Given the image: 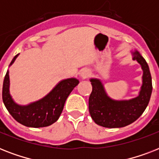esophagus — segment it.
<instances>
[{"label":"esophagus","mask_w":159,"mask_h":159,"mask_svg":"<svg viewBox=\"0 0 159 159\" xmlns=\"http://www.w3.org/2000/svg\"><path fill=\"white\" fill-rule=\"evenodd\" d=\"M90 70L87 69V68H83V69L81 70L80 72V76L82 77V78H85V77H87L90 75Z\"/></svg>","instance_id":"1"}]
</instances>
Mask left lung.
I'll return each instance as SVG.
<instances>
[{
    "label": "left lung",
    "instance_id": "8db88e82",
    "mask_svg": "<svg viewBox=\"0 0 159 159\" xmlns=\"http://www.w3.org/2000/svg\"><path fill=\"white\" fill-rule=\"evenodd\" d=\"M133 60L143 70L142 86L137 97L129 100H114L109 97L102 80L91 78L92 92L89 97L91 117L98 125L106 128H121L130 125L145 111L152 94V77L148 63L139 52H132Z\"/></svg>",
    "mask_w": 159,
    "mask_h": 159
}]
</instances>
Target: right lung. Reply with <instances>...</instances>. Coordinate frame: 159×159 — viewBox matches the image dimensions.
<instances>
[{
  "instance_id": "obj_1",
  "label": "right lung",
  "mask_w": 159,
  "mask_h": 159,
  "mask_svg": "<svg viewBox=\"0 0 159 159\" xmlns=\"http://www.w3.org/2000/svg\"><path fill=\"white\" fill-rule=\"evenodd\" d=\"M18 56L19 53L14 57L9 67L13 64ZM78 83L79 81L75 77L63 79L45 97L22 106L17 104L10 93V76L9 70H7L3 82L2 100L9 113L20 124L32 128L46 127L58 120L66 100Z\"/></svg>"
}]
</instances>
